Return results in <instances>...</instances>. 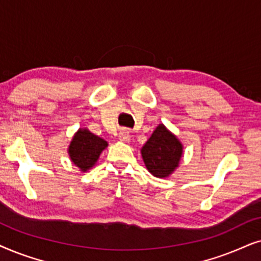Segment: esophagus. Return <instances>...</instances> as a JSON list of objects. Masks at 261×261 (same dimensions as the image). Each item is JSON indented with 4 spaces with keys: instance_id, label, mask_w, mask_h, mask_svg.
I'll use <instances>...</instances> for the list:
<instances>
[{
    "instance_id": "obj_1",
    "label": "esophagus",
    "mask_w": 261,
    "mask_h": 261,
    "mask_svg": "<svg viewBox=\"0 0 261 261\" xmlns=\"http://www.w3.org/2000/svg\"><path fill=\"white\" fill-rule=\"evenodd\" d=\"M119 141L120 142H130L131 141V135L130 131L127 128H123V130L119 131Z\"/></svg>"
}]
</instances>
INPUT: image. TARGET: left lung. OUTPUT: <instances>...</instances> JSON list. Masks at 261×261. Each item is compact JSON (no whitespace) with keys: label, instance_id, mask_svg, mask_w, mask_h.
I'll use <instances>...</instances> for the list:
<instances>
[{"label":"left lung","instance_id":"1","mask_svg":"<svg viewBox=\"0 0 261 261\" xmlns=\"http://www.w3.org/2000/svg\"><path fill=\"white\" fill-rule=\"evenodd\" d=\"M184 145L172 131L159 124L150 138L141 149L145 167L156 178H168L181 161Z\"/></svg>","mask_w":261,"mask_h":261}]
</instances>
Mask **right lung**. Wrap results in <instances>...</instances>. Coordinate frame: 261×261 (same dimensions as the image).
Returning <instances> with one entry per match:
<instances>
[{
	"label": "right lung",
	"mask_w": 261,
	"mask_h": 261,
	"mask_svg": "<svg viewBox=\"0 0 261 261\" xmlns=\"http://www.w3.org/2000/svg\"><path fill=\"white\" fill-rule=\"evenodd\" d=\"M107 147L109 143L101 137L92 134L87 127H80L70 141L68 154L72 165L85 173L96 165L100 154Z\"/></svg>",
	"instance_id": "right-lung-1"
}]
</instances>
